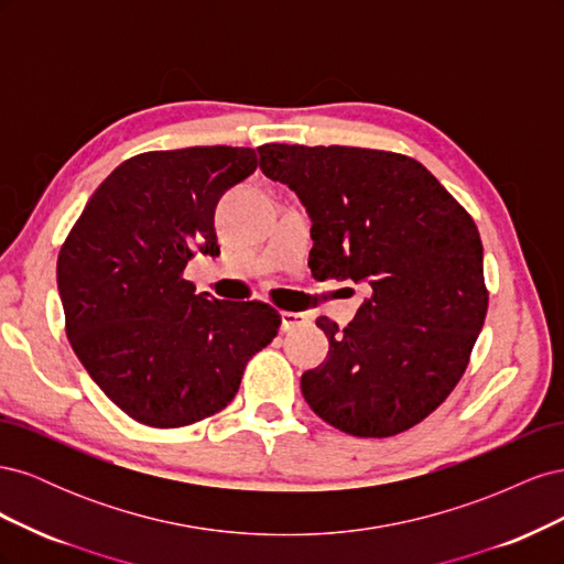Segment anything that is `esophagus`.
Segmentation results:
<instances>
[{"mask_svg":"<svg viewBox=\"0 0 564 564\" xmlns=\"http://www.w3.org/2000/svg\"><path fill=\"white\" fill-rule=\"evenodd\" d=\"M311 317L305 313H292V311H284L282 313V332H294L299 327H303V324H308Z\"/></svg>","mask_w":564,"mask_h":564,"instance_id":"esophagus-1","label":"esophagus"}]
</instances>
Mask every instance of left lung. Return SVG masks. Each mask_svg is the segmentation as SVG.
<instances>
[{"instance_id":"obj_1","label":"left lung","mask_w":564,"mask_h":564,"mask_svg":"<svg viewBox=\"0 0 564 564\" xmlns=\"http://www.w3.org/2000/svg\"><path fill=\"white\" fill-rule=\"evenodd\" d=\"M259 155L313 218V275L371 289L346 329L317 317L329 357L301 377L305 402L355 437L409 431L449 398L485 324L475 220L400 152L265 143Z\"/></svg>"}]
</instances>
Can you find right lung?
I'll return each mask as SVG.
<instances>
[{
  "label": "right lung",
  "mask_w": 564,
  "mask_h": 564,
  "mask_svg": "<svg viewBox=\"0 0 564 564\" xmlns=\"http://www.w3.org/2000/svg\"><path fill=\"white\" fill-rule=\"evenodd\" d=\"M251 148L152 150L96 187L58 253L65 334L133 421L181 429L226 409L251 357L278 336L263 301L195 294L197 251L218 256L214 209L256 172Z\"/></svg>",
  "instance_id": "obj_1"
}]
</instances>
